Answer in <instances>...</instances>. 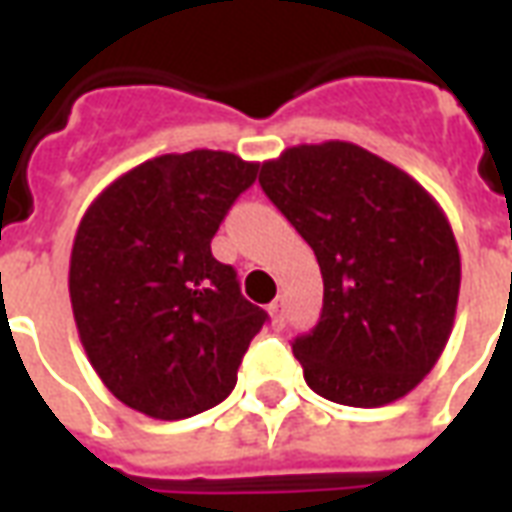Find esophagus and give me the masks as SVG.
Masks as SVG:
<instances>
[{"instance_id": "obj_1", "label": "esophagus", "mask_w": 512, "mask_h": 512, "mask_svg": "<svg viewBox=\"0 0 512 512\" xmlns=\"http://www.w3.org/2000/svg\"><path fill=\"white\" fill-rule=\"evenodd\" d=\"M268 312H271V317H274V323H285V298H276L274 304L268 306Z\"/></svg>"}]
</instances>
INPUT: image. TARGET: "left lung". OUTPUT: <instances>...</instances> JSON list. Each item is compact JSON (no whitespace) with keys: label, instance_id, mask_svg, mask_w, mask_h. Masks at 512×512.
<instances>
[{"label":"left lung","instance_id":"8db88e82","mask_svg":"<svg viewBox=\"0 0 512 512\" xmlns=\"http://www.w3.org/2000/svg\"><path fill=\"white\" fill-rule=\"evenodd\" d=\"M260 187L314 249L323 312L293 352L323 399L382 407L445 350L461 257L445 211L418 181L344 140L263 162Z\"/></svg>","mask_w":512,"mask_h":512}]
</instances>
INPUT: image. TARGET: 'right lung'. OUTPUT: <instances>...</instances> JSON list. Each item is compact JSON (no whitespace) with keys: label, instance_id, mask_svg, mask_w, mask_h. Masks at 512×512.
<instances>
[{"label":"right lung","instance_id":"add662e5","mask_svg":"<svg viewBox=\"0 0 512 512\" xmlns=\"http://www.w3.org/2000/svg\"><path fill=\"white\" fill-rule=\"evenodd\" d=\"M257 168L227 151L162 154L86 208L70 255L75 325L94 372L132 410L192 418L236 388L268 314L211 238Z\"/></svg>","mask_w":512,"mask_h":512}]
</instances>
